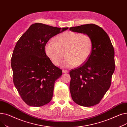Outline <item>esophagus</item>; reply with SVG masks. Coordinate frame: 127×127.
I'll list each match as a JSON object with an SVG mask.
<instances>
[{
    "instance_id": "1",
    "label": "esophagus",
    "mask_w": 127,
    "mask_h": 127,
    "mask_svg": "<svg viewBox=\"0 0 127 127\" xmlns=\"http://www.w3.org/2000/svg\"><path fill=\"white\" fill-rule=\"evenodd\" d=\"M62 72H63V73H64H64H65V74H66V73H68V71L66 70H63Z\"/></svg>"
}]
</instances>
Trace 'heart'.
Listing matches in <instances>:
<instances>
[{"label":"heart","mask_w":127,"mask_h":127,"mask_svg":"<svg viewBox=\"0 0 127 127\" xmlns=\"http://www.w3.org/2000/svg\"><path fill=\"white\" fill-rule=\"evenodd\" d=\"M54 41L51 40L47 43L45 52L55 65L61 63L64 52L66 57L62 65L66 68L83 64L92 52V40L85 33L66 31L56 36Z\"/></svg>","instance_id":"heart-1"}]
</instances>
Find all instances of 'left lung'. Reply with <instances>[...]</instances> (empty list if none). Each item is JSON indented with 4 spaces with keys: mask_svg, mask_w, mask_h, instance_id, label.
Listing matches in <instances>:
<instances>
[{
    "mask_svg": "<svg viewBox=\"0 0 127 127\" xmlns=\"http://www.w3.org/2000/svg\"><path fill=\"white\" fill-rule=\"evenodd\" d=\"M69 30L87 34L93 43L89 59L70 71L71 98L80 105H95L100 102L111 86L115 70L114 48L107 33L96 25H82L70 27Z\"/></svg>",
    "mask_w": 127,
    "mask_h": 127,
    "instance_id": "8db88e82",
    "label": "left lung"
}]
</instances>
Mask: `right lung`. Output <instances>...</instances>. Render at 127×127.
Here are the masks:
<instances>
[{
    "instance_id": "add662e5",
    "label": "right lung",
    "mask_w": 127,
    "mask_h": 127,
    "mask_svg": "<svg viewBox=\"0 0 127 127\" xmlns=\"http://www.w3.org/2000/svg\"><path fill=\"white\" fill-rule=\"evenodd\" d=\"M68 29L35 23L17 41L11 58L13 82L28 105L41 106L51 100L55 82L62 70L46 55L45 46L52 37Z\"/></svg>"
}]
</instances>
